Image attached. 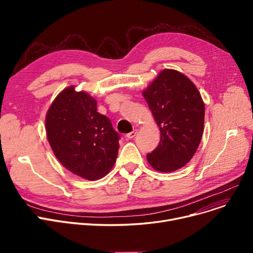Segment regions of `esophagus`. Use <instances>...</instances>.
Masks as SVG:
<instances>
[{"label": "esophagus", "instance_id": "34e87169", "mask_svg": "<svg viewBox=\"0 0 253 253\" xmlns=\"http://www.w3.org/2000/svg\"><path fill=\"white\" fill-rule=\"evenodd\" d=\"M136 134H137V130L135 129V130H133L132 132H130V133H128L126 136H127V138H134L135 136H136Z\"/></svg>", "mask_w": 253, "mask_h": 253}]
</instances>
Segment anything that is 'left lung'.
I'll return each mask as SVG.
<instances>
[{"instance_id":"1","label":"left lung","mask_w":253,"mask_h":253,"mask_svg":"<svg viewBox=\"0 0 253 253\" xmlns=\"http://www.w3.org/2000/svg\"><path fill=\"white\" fill-rule=\"evenodd\" d=\"M142 95L161 131L159 145L147 155L148 162L160 172L183 167L203 134L205 106L200 92L183 74L164 70Z\"/></svg>"}]
</instances>
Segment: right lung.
I'll use <instances>...</instances> for the list:
<instances>
[{"label":"right lung","instance_id":"add662e5","mask_svg":"<svg viewBox=\"0 0 253 253\" xmlns=\"http://www.w3.org/2000/svg\"><path fill=\"white\" fill-rule=\"evenodd\" d=\"M97 102L74 86L62 90L46 115V132L58 161L74 174L99 179L116 163L120 135Z\"/></svg>","mask_w":253,"mask_h":253}]
</instances>
